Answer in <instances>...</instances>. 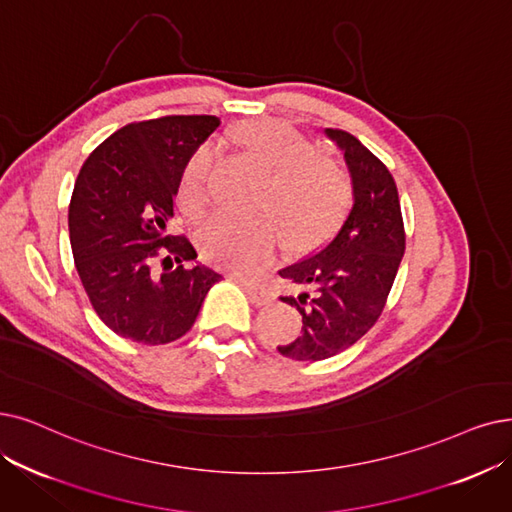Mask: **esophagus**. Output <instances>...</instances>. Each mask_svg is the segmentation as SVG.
<instances>
[{
  "label": "esophagus",
  "instance_id": "esophagus-1",
  "mask_svg": "<svg viewBox=\"0 0 512 512\" xmlns=\"http://www.w3.org/2000/svg\"><path fill=\"white\" fill-rule=\"evenodd\" d=\"M239 285H241L245 292H248V296L258 306H264V304H271L273 302V294L267 288H264V285H260L256 281H250V279H239Z\"/></svg>",
  "mask_w": 512,
  "mask_h": 512
}]
</instances>
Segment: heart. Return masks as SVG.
<instances>
[{
	"label": "heart",
	"instance_id": "obj_1",
	"mask_svg": "<svg viewBox=\"0 0 512 512\" xmlns=\"http://www.w3.org/2000/svg\"><path fill=\"white\" fill-rule=\"evenodd\" d=\"M235 142L269 172L258 193V218L214 216L199 229V248L210 262L235 273H252L273 258L279 237L288 250H311L330 239L353 203V176L344 163L279 119H250ZM214 166L210 145L197 147L182 168L178 206L191 218L208 206Z\"/></svg>",
	"mask_w": 512,
	"mask_h": 512
}]
</instances>
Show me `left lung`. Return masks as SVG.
<instances>
[{
    "label": "left lung",
    "mask_w": 512,
    "mask_h": 512,
    "mask_svg": "<svg viewBox=\"0 0 512 512\" xmlns=\"http://www.w3.org/2000/svg\"><path fill=\"white\" fill-rule=\"evenodd\" d=\"M344 149L355 201L340 229L315 254L279 271L302 315V336L277 346L283 357L321 361L353 346L380 319L405 252V227L393 174L344 130L327 128Z\"/></svg>",
    "instance_id": "left-lung-1"
}]
</instances>
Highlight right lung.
Masks as SVG:
<instances>
[{
  "instance_id": "obj_1",
  "label": "right lung",
  "mask_w": 512,
  "mask_h": 512,
  "mask_svg": "<svg viewBox=\"0 0 512 512\" xmlns=\"http://www.w3.org/2000/svg\"><path fill=\"white\" fill-rule=\"evenodd\" d=\"M216 115H166L113 132L81 166L69 203L75 269L92 309L117 336L168 344L185 336L216 281L187 262V235H168L174 195L191 153Z\"/></svg>"
}]
</instances>
